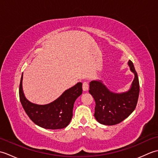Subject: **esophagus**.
Here are the masks:
<instances>
[{"label": "esophagus", "mask_w": 158, "mask_h": 158, "mask_svg": "<svg viewBox=\"0 0 158 158\" xmlns=\"http://www.w3.org/2000/svg\"><path fill=\"white\" fill-rule=\"evenodd\" d=\"M89 89V85L88 82L83 83V90L84 92H87Z\"/></svg>", "instance_id": "obj_1"}]
</instances>
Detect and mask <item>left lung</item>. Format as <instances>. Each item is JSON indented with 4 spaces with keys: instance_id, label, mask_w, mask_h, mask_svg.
I'll list each match as a JSON object with an SVG mask.
<instances>
[{
    "instance_id": "left-lung-1",
    "label": "left lung",
    "mask_w": 158,
    "mask_h": 158,
    "mask_svg": "<svg viewBox=\"0 0 158 158\" xmlns=\"http://www.w3.org/2000/svg\"><path fill=\"white\" fill-rule=\"evenodd\" d=\"M134 78L130 89L126 92H113L104 84L102 80L89 83V92L96 102L94 117L103 125L113 126L126 119L135 110L139 95V81L132 61L127 62Z\"/></svg>"
}]
</instances>
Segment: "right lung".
<instances>
[{"instance_id":"right-lung-1","label":"right lung","mask_w":158,"mask_h":158,"mask_svg":"<svg viewBox=\"0 0 158 158\" xmlns=\"http://www.w3.org/2000/svg\"><path fill=\"white\" fill-rule=\"evenodd\" d=\"M23 73L19 84V99L23 109L33 122L45 129L58 130L69 125L73 117L74 103L82 94V83L65 90L61 96L46 105L31 102L26 98L22 88Z\"/></svg>"}]
</instances>
